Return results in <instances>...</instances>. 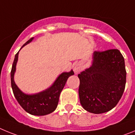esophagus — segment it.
I'll list each match as a JSON object with an SVG mask.
<instances>
[{
	"label": "esophagus",
	"mask_w": 135,
	"mask_h": 135,
	"mask_svg": "<svg viewBox=\"0 0 135 135\" xmlns=\"http://www.w3.org/2000/svg\"><path fill=\"white\" fill-rule=\"evenodd\" d=\"M81 70H82V65L80 64H76L74 68V71L75 74H76L79 73Z\"/></svg>",
	"instance_id": "34e87169"
}]
</instances>
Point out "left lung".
<instances>
[{
	"label": "left lung",
	"mask_w": 135,
	"mask_h": 135,
	"mask_svg": "<svg viewBox=\"0 0 135 135\" xmlns=\"http://www.w3.org/2000/svg\"><path fill=\"white\" fill-rule=\"evenodd\" d=\"M78 94L85 110L102 114L115 107L125 89L124 59L118 49L95 51L92 65L78 75Z\"/></svg>",
	"instance_id": "left-lung-1"
}]
</instances>
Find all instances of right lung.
<instances>
[{
	"instance_id": "add662e5",
	"label": "right lung",
	"mask_w": 135,
	"mask_h": 135,
	"mask_svg": "<svg viewBox=\"0 0 135 135\" xmlns=\"http://www.w3.org/2000/svg\"><path fill=\"white\" fill-rule=\"evenodd\" d=\"M33 38H32L27 40L22 47L32 42ZM18 55L19 52H17L15 56L11 71V87L15 99L22 108L32 115H45L51 114L57 108L61 92L64 89L68 78L74 74V71L71 70L70 72H63L61 74L52 86L45 90L36 94L27 95L19 89L14 81V74L16 70Z\"/></svg>"
}]
</instances>
